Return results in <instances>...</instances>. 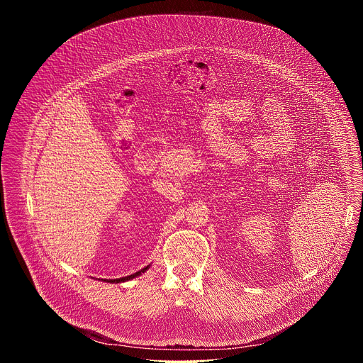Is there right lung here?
Returning a JSON list of instances; mask_svg holds the SVG:
<instances>
[{"mask_svg": "<svg viewBox=\"0 0 363 363\" xmlns=\"http://www.w3.org/2000/svg\"><path fill=\"white\" fill-rule=\"evenodd\" d=\"M149 269V266L147 267H145V269H142L140 272H136L135 274H130V276H128V277H121V279H112V280H105V281H108V283H122V281H128V280H130V279H135V277H138L139 274H142V273H145L146 270Z\"/></svg>", "mask_w": 363, "mask_h": 363, "instance_id": "1", "label": "right lung"}]
</instances>
